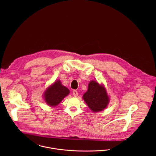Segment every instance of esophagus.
I'll return each mask as SVG.
<instances>
[{"label": "esophagus", "mask_w": 156, "mask_h": 156, "mask_svg": "<svg viewBox=\"0 0 156 156\" xmlns=\"http://www.w3.org/2000/svg\"><path fill=\"white\" fill-rule=\"evenodd\" d=\"M73 95L74 97H77L78 95V92H77V91L76 90H74L73 91Z\"/></svg>", "instance_id": "34e87169"}]
</instances>
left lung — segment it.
<instances>
[{
	"instance_id": "left-lung-1",
	"label": "left lung",
	"mask_w": 156,
	"mask_h": 156,
	"mask_svg": "<svg viewBox=\"0 0 156 156\" xmlns=\"http://www.w3.org/2000/svg\"><path fill=\"white\" fill-rule=\"evenodd\" d=\"M83 98L89 109L94 112L103 111L109 103V97L103 85L91 80L88 90L83 94Z\"/></svg>"
}]
</instances>
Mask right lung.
Here are the masks:
<instances>
[{"label": "right lung", "instance_id": "add662e5", "mask_svg": "<svg viewBox=\"0 0 156 156\" xmlns=\"http://www.w3.org/2000/svg\"><path fill=\"white\" fill-rule=\"evenodd\" d=\"M69 93V90L62 85L59 80L48 87L45 90L44 98L50 106H56Z\"/></svg>", "mask_w": 156, "mask_h": 156}]
</instances>
